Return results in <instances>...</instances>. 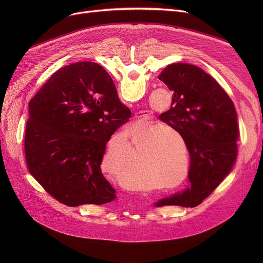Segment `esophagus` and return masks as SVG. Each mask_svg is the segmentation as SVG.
Instances as JSON below:
<instances>
[{
	"label": "esophagus",
	"mask_w": 263,
	"mask_h": 263,
	"mask_svg": "<svg viewBox=\"0 0 263 263\" xmlns=\"http://www.w3.org/2000/svg\"><path fill=\"white\" fill-rule=\"evenodd\" d=\"M150 113L148 112V110H146V112H137L134 116V123L136 124H140V123H143L147 120H149L150 118Z\"/></svg>",
	"instance_id": "obj_1"
}]
</instances>
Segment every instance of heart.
<instances>
[{"label": "heart", "mask_w": 263, "mask_h": 263, "mask_svg": "<svg viewBox=\"0 0 263 263\" xmlns=\"http://www.w3.org/2000/svg\"><path fill=\"white\" fill-rule=\"evenodd\" d=\"M128 137L131 145L121 136L110 140L101 157L103 168L118 182L142 185V178L146 175L149 182L143 189L147 191L174 187L184 182L190 173V160L183 158L187 142L180 130L167 123H145L129 129Z\"/></svg>", "instance_id": "b5f03b06"}]
</instances>
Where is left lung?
I'll use <instances>...</instances> for the list:
<instances>
[{
  "mask_svg": "<svg viewBox=\"0 0 263 263\" xmlns=\"http://www.w3.org/2000/svg\"><path fill=\"white\" fill-rule=\"evenodd\" d=\"M159 79L174 91L171 108L159 118L186 137L191 185L156 205L192 208L208 197L232 170L238 151L237 112L225 90L197 66L171 64Z\"/></svg>",
  "mask_w": 263,
  "mask_h": 263,
  "instance_id": "8db88e82",
  "label": "left lung"
}]
</instances>
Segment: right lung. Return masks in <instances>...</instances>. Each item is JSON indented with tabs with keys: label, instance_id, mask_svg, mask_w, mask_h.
Here are the masks:
<instances>
[{
	"label": "right lung",
	"instance_id": "1",
	"mask_svg": "<svg viewBox=\"0 0 263 263\" xmlns=\"http://www.w3.org/2000/svg\"><path fill=\"white\" fill-rule=\"evenodd\" d=\"M29 107L24 153L39 184L69 206L113 201L115 190L101 173V157L131 110L104 68L92 62L61 68Z\"/></svg>",
	"mask_w": 263,
	"mask_h": 263
}]
</instances>
